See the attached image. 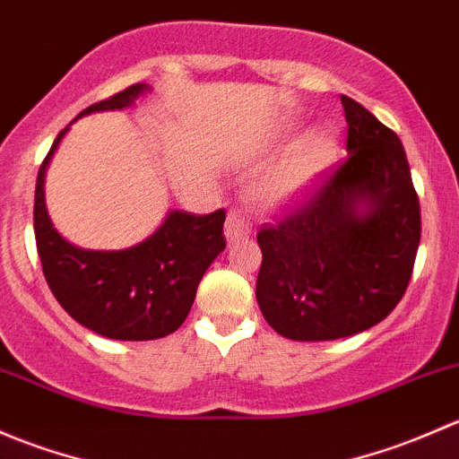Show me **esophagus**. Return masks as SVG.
<instances>
[{
    "label": "esophagus",
    "instance_id": "1",
    "mask_svg": "<svg viewBox=\"0 0 459 459\" xmlns=\"http://www.w3.org/2000/svg\"><path fill=\"white\" fill-rule=\"evenodd\" d=\"M249 234H252V230H249L247 219L238 210H230L228 221H225V238L230 243H236L240 238H247Z\"/></svg>",
    "mask_w": 459,
    "mask_h": 459
}]
</instances>
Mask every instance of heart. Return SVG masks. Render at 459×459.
<instances>
[{
    "label": "heart",
    "mask_w": 459,
    "mask_h": 459,
    "mask_svg": "<svg viewBox=\"0 0 459 459\" xmlns=\"http://www.w3.org/2000/svg\"><path fill=\"white\" fill-rule=\"evenodd\" d=\"M333 159L335 139L332 132H309L258 178L252 190L254 198L267 210H282V207L294 205L332 168Z\"/></svg>",
    "instance_id": "heart-1"
}]
</instances>
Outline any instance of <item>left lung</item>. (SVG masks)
Masks as SVG:
<instances>
[{
    "mask_svg": "<svg viewBox=\"0 0 459 459\" xmlns=\"http://www.w3.org/2000/svg\"><path fill=\"white\" fill-rule=\"evenodd\" d=\"M347 160L300 207L258 231L256 300L290 340L347 338L403 300L420 245V201L398 134L340 97Z\"/></svg>",
    "mask_w": 459,
    "mask_h": 459,
    "instance_id": "obj_1",
    "label": "left lung"
}]
</instances>
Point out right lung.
<instances>
[{
  "label": "right lung",
  "mask_w": 459,
  "mask_h": 459,
  "mask_svg": "<svg viewBox=\"0 0 459 459\" xmlns=\"http://www.w3.org/2000/svg\"><path fill=\"white\" fill-rule=\"evenodd\" d=\"M148 90V83H134L79 117L124 110ZM65 132L68 127L56 134L35 187L37 254L50 291L79 325L103 338L157 340L177 332L203 273L225 249V212L196 216L172 210L152 236L119 252L77 247L55 230L44 198L46 168Z\"/></svg>",
  "instance_id": "add662e5"
}]
</instances>
